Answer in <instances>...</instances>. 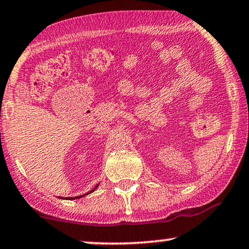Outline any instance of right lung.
<instances>
[{
    "mask_svg": "<svg viewBox=\"0 0 249 249\" xmlns=\"http://www.w3.org/2000/svg\"><path fill=\"white\" fill-rule=\"evenodd\" d=\"M97 187H98V185H96V188H97ZM96 188H95V189H96ZM95 189H94V190H95ZM94 190H91L90 192H92ZM90 192H88V194H90ZM88 194H86V195H88ZM84 196H85V195H84ZM75 196V198H73V196H72V198H68V199H71V200H72V199H79V198H81V196Z\"/></svg>",
    "mask_w": 249,
    "mask_h": 249,
    "instance_id": "right-lung-1",
    "label": "right lung"
}]
</instances>
